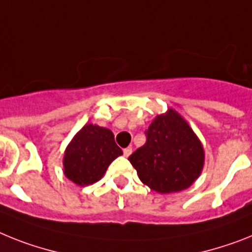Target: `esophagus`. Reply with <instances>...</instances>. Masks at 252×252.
<instances>
[{
  "instance_id": "esophagus-1",
  "label": "esophagus",
  "mask_w": 252,
  "mask_h": 252,
  "mask_svg": "<svg viewBox=\"0 0 252 252\" xmlns=\"http://www.w3.org/2000/svg\"><path fill=\"white\" fill-rule=\"evenodd\" d=\"M123 152H124V156H126V158H128V156L132 154V147H126V149L123 150Z\"/></svg>"
}]
</instances>
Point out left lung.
Returning <instances> with one entry per match:
<instances>
[{
    "mask_svg": "<svg viewBox=\"0 0 252 252\" xmlns=\"http://www.w3.org/2000/svg\"><path fill=\"white\" fill-rule=\"evenodd\" d=\"M146 141L129 156L143 185L158 193H173L191 187L205 162L201 141L178 111L169 107L152 120Z\"/></svg>",
    "mask_w": 252,
    "mask_h": 252,
    "instance_id": "obj_1",
    "label": "left lung"
}]
</instances>
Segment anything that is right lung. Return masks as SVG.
Returning <instances> with one entry per match:
<instances>
[{
    "instance_id": "right-lung-1",
    "label": "right lung",
    "mask_w": 252,
    "mask_h": 252,
    "mask_svg": "<svg viewBox=\"0 0 252 252\" xmlns=\"http://www.w3.org/2000/svg\"><path fill=\"white\" fill-rule=\"evenodd\" d=\"M123 151L107 128L86 124L66 146L63 158L64 174L69 181L84 187L96 183Z\"/></svg>"
}]
</instances>
